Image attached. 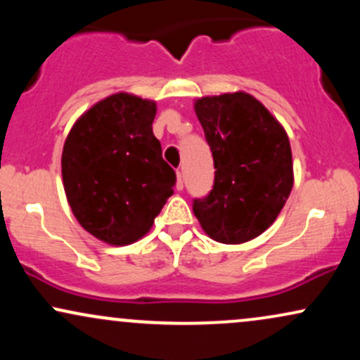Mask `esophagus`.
I'll use <instances>...</instances> for the list:
<instances>
[{
  "label": "esophagus",
  "mask_w": 360,
  "mask_h": 360,
  "mask_svg": "<svg viewBox=\"0 0 360 360\" xmlns=\"http://www.w3.org/2000/svg\"><path fill=\"white\" fill-rule=\"evenodd\" d=\"M176 176H177V183H176V188L179 189V191H181V189H183V186H184V181H183V172H181V171H177V172H176Z\"/></svg>",
  "instance_id": "34e87169"
}]
</instances>
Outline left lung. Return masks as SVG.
I'll return each mask as SVG.
<instances>
[{"label":"left lung","instance_id":"left-lung-1","mask_svg":"<svg viewBox=\"0 0 360 360\" xmlns=\"http://www.w3.org/2000/svg\"><path fill=\"white\" fill-rule=\"evenodd\" d=\"M194 111L217 171L213 189L193 201V212L213 240L249 242L274 223L292 189L288 134L243 91L200 98Z\"/></svg>","mask_w":360,"mask_h":360}]
</instances>
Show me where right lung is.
<instances>
[{
	"instance_id": "1",
	"label": "right lung",
	"mask_w": 360,
	"mask_h": 360,
	"mask_svg": "<svg viewBox=\"0 0 360 360\" xmlns=\"http://www.w3.org/2000/svg\"><path fill=\"white\" fill-rule=\"evenodd\" d=\"M155 101L117 93L81 115L62 150V181L82 229L110 245L137 242L174 193L154 137Z\"/></svg>"
}]
</instances>
